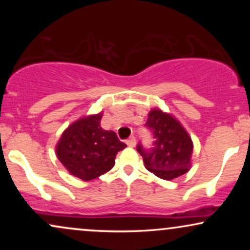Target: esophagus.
<instances>
[{
    "label": "esophagus",
    "mask_w": 250,
    "mask_h": 250,
    "mask_svg": "<svg viewBox=\"0 0 250 250\" xmlns=\"http://www.w3.org/2000/svg\"><path fill=\"white\" fill-rule=\"evenodd\" d=\"M125 143H127L129 147H135V145H136V137L130 136L127 141H125Z\"/></svg>",
    "instance_id": "1"
}]
</instances>
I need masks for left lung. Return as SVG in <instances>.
Returning a JSON list of instances; mask_svg holds the SVG:
<instances>
[{"label": "left lung", "mask_w": 250, "mask_h": 250, "mask_svg": "<svg viewBox=\"0 0 250 250\" xmlns=\"http://www.w3.org/2000/svg\"><path fill=\"white\" fill-rule=\"evenodd\" d=\"M146 127L153 135L149 148L137 145L146 168L163 180H173L190 168L193 142L185 128L173 116L154 109L148 114Z\"/></svg>", "instance_id": "8db88e82"}]
</instances>
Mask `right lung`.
<instances>
[{"label":"right lung","mask_w":250,"mask_h":250,"mask_svg":"<svg viewBox=\"0 0 250 250\" xmlns=\"http://www.w3.org/2000/svg\"><path fill=\"white\" fill-rule=\"evenodd\" d=\"M102 114L79 120L62 134L56 147L61 163L71 175L90 181L115 165L116 154L127 147L111 130L102 129Z\"/></svg>","instance_id":"add662e5"}]
</instances>
